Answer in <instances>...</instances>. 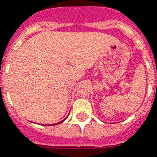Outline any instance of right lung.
<instances>
[{
  "label": "right lung",
  "mask_w": 157,
  "mask_h": 157,
  "mask_svg": "<svg viewBox=\"0 0 157 157\" xmlns=\"http://www.w3.org/2000/svg\"><path fill=\"white\" fill-rule=\"evenodd\" d=\"M67 117H66V118H65V119H64V120L61 121H59V122H57V123H55V124H51V125H52H52H53V126H55V125H58V124H61V123H62V122H63L64 121H65V120H66V119H67ZM44 126H46V125H44Z\"/></svg>",
  "instance_id": "1"
}]
</instances>
